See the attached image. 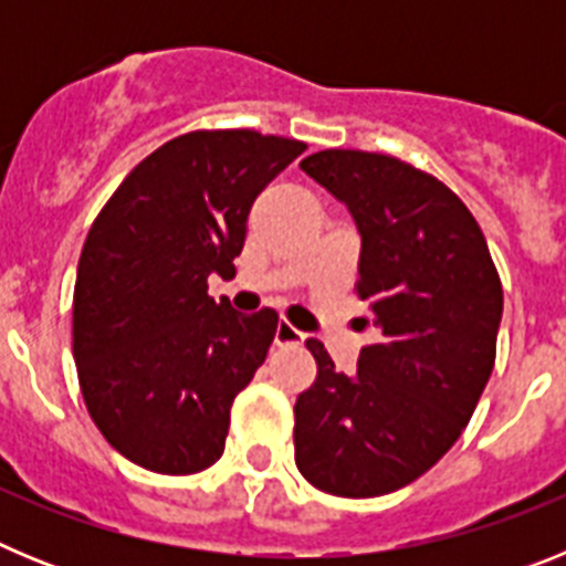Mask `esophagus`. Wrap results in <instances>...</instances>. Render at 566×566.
Wrapping results in <instances>:
<instances>
[{
    "label": "esophagus",
    "instance_id": "1",
    "mask_svg": "<svg viewBox=\"0 0 566 566\" xmlns=\"http://www.w3.org/2000/svg\"><path fill=\"white\" fill-rule=\"evenodd\" d=\"M303 339H306V334L294 328L292 323H277V328H274V345H300Z\"/></svg>",
    "mask_w": 566,
    "mask_h": 566
}]
</instances>
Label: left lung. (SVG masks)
I'll use <instances>...</instances> for the list:
<instances>
[{"mask_svg": "<svg viewBox=\"0 0 566 566\" xmlns=\"http://www.w3.org/2000/svg\"><path fill=\"white\" fill-rule=\"evenodd\" d=\"M300 169L357 223V294L379 339L354 374L306 339L317 379L294 402V462L323 493L382 496L431 470L476 411L496 363L502 280L476 218L433 175L363 149H323Z\"/></svg>", "mask_w": 566, "mask_h": 566, "instance_id": "8db88e82", "label": "left lung"}]
</instances>
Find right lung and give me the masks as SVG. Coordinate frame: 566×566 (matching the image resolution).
<instances>
[{
	"instance_id": "right-lung-1",
	"label": "right lung",
	"mask_w": 566,
	"mask_h": 566,
	"mask_svg": "<svg viewBox=\"0 0 566 566\" xmlns=\"http://www.w3.org/2000/svg\"><path fill=\"white\" fill-rule=\"evenodd\" d=\"M303 149L254 129L178 135L90 227L73 357L90 417L129 462L187 476L221 459L232 402L266 359L277 312L214 303L207 280L232 277L254 198Z\"/></svg>"
}]
</instances>
